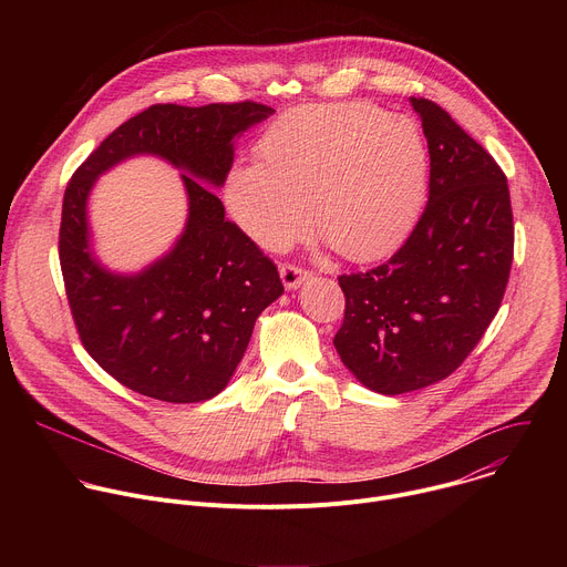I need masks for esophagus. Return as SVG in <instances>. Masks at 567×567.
Instances as JSON below:
<instances>
[{
    "instance_id": "esophagus-1",
    "label": "esophagus",
    "mask_w": 567,
    "mask_h": 567,
    "mask_svg": "<svg viewBox=\"0 0 567 567\" xmlns=\"http://www.w3.org/2000/svg\"><path fill=\"white\" fill-rule=\"evenodd\" d=\"M280 278L285 289H298L302 282H307L311 278V274L307 269H300L296 265H282L280 267Z\"/></svg>"
}]
</instances>
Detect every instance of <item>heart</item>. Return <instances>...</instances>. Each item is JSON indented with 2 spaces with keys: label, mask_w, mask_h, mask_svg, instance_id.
I'll use <instances>...</instances> for the list:
<instances>
[{
  "label": "heart",
  "mask_w": 567,
  "mask_h": 567,
  "mask_svg": "<svg viewBox=\"0 0 567 567\" xmlns=\"http://www.w3.org/2000/svg\"><path fill=\"white\" fill-rule=\"evenodd\" d=\"M260 164L226 177V206L256 245L280 251L309 226L348 260L381 258L409 235L429 188L420 125L365 103L302 105L258 141Z\"/></svg>",
  "instance_id": "b5f03b06"
}]
</instances>
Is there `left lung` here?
Segmentation results:
<instances>
[{"instance_id":"obj_1","label":"left lung","mask_w":567,"mask_h":567,"mask_svg":"<svg viewBox=\"0 0 567 567\" xmlns=\"http://www.w3.org/2000/svg\"><path fill=\"white\" fill-rule=\"evenodd\" d=\"M429 141V204L403 247L341 276L343 365L370 390L401 394L455 372L503 302L514 260L507 177L437 103L411 99Z\"/></svg>"}]
</instances>
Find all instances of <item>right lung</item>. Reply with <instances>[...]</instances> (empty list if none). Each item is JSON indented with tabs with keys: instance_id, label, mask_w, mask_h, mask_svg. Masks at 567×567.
Listing matches in <instances>:
<instances>
[{
	"instance_id": "add662e5",
	"label": "right lung",
	"mask_w": 567,
	"mask_h": 567,
	"mask_svg": "<svg viewBox=\"0 0 567 567\" xmlns=\"http://www.w3.org/2000/svg\"><path fill=\"white\" fill-rule=\"evenodd\" d=\"M274 114L260 103L152 105L116 127L80 166L62 202L60 267L75 330L125 388L197 403L230 381L258 316L282 296L276 265L224 217L215 188L241 132ZM152 153L183 171L187 226L176 247L138 275L103 268L91 249L86 199L121 159Z\"/></svg>"
}]
</instances>
